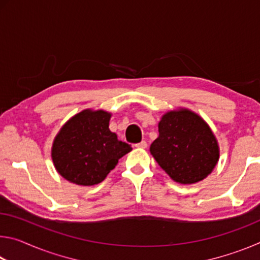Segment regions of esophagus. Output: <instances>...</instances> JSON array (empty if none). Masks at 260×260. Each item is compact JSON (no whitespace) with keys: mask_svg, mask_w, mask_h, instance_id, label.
<instances>
[{"mask_svg":"<svg viewBox=\"0 0 260 260\" xmlns=\"http://www.w3.org/2000/svg\"><path fill=\"white\" fill-rule=\"evenodd\" d=\"M135 147H136V148H141V149H146V148L148 147V143L146 142V141H141L140 143L135 144Z\"/></svg>","mask_w":260,"mask_h":260,"instance_id":"34e87169","label":"esophagus"}]
</instances>
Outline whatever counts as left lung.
<instances>
[{
  "mask_svg": "<svg viewBox=\"0 0 260 260\" xmlns=\"http://www.w3.org/2000/svg\"><path fill=\"white\" fill-rule=\"evenodd\" d=\"M150 152L175 182L196 183L212 172L219 160V146L199 114L187 109L166 112Z\"/></svg>",
  "mask_w": 260,
  "mask_h": 260,
  "instance_id": "8db88e82",
  "label": "left lung"
}]
</instances>
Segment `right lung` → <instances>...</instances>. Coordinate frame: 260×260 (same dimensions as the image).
Returning a JSON list of instances; mask_svg holds the SVG:
<instances>
[{
  "label": "right lung",
  "instance_id": "1",
  "mask_svg": "<svg viewBox=\"0 0 260 260\" xmlns=\"http://www.w3.org/2000/svg\"><path fill=\"white\" fill-rule=\"evenodd\" d=\"M111 113L83 110L56 135L51 158L57 172L79 186L102 182L118 160L132 150L109 129Z\"/></svg>",
  "mask_w": 260,
  "mask_h": 260
}]
</instances>
